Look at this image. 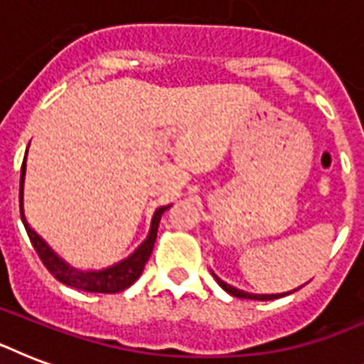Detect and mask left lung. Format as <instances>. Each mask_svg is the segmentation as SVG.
Listing matches in <instances>:
<instances>
[{"mask_svg":"<svg viewBox=\"0 0 364 364\" xmlns=\"http://www.w3.org/2000/svg\"><path fill=\"white\" fill-rule=\"evenodd\" d=\"M211 276L215 277V282L221 285L225 291H227L228 294H232V296H236V299H249V300H274V299H279V296H287V294L294 293V291H287V293H276V294H253V293H245V291H242V289H236L232 287V285H228L227 282H223L221 277L215 276L213 272H211ZM300 289V287H299Z\"/></svg>","mask_w":364,"mask_h":364,"instance_id":"left-lung-1","label":"left lung"}]
</instances>
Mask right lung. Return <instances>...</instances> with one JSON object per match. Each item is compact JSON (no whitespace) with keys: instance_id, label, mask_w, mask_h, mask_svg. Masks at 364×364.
<instances>
[{"instance_id":"right-lung-1","label":"right lung","mask_w":364,"mask_h":364,"mask_svg":"<svg viewBox=\"0 0 364 364\" xmlns=\"http://www.w3.org/2000/svg\"><path fill=\"white\" fill-rule=\"evenodd\" d=\"M28 156V151H26ZM26 156L22 162V170H20V215H22V223L33 249L39 255V259L43 260V264L47 266V270L53 274L58 282H62L68 287L79 289L85 293H119L124 291L136 282L137 277L141 276L145 262L149 260L151 253H153L154 240H156V232H159L160 217L170 205H162L154 211L153 219H151V228H149L147 238L143 240L136 247V251L128 255L121 262H117L113 266L102 268V270H79L75 266H71L70 262H65L39 234L30 227V223L26 221L24 215V177H26Z\"/></svg>"}]
</instances>
